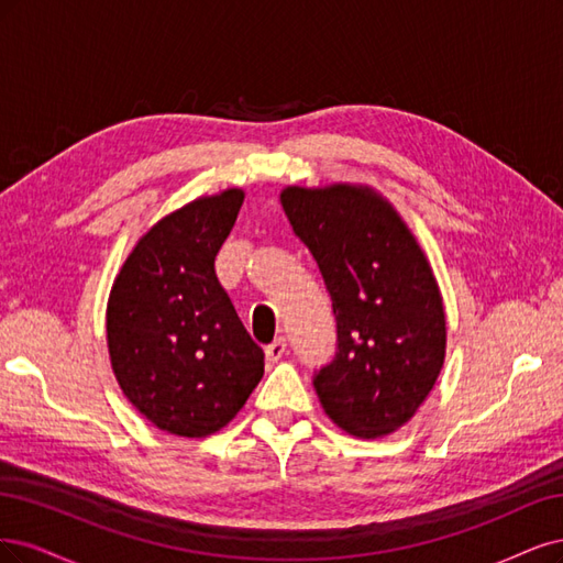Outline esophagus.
Instances as JSON below:
<instances>
[{
    "instance_id": "obj_1",
    "label": "esophagus",
    "mask_w": 563,
    "mask_h": 563,
    "mask_svg": "<svg viewBox=\"0 0 563 563\" xmlns=\"http://www.w3.org/2000/svg\"><path fill=\"white\" fill-rule=\"evenodd\" d=\"M285 351H287V343H285L283 336H278L276 341H271L268 346H266V357H268L271 362H278V360L285 355Z\"/></svg>"
}]
</instances>
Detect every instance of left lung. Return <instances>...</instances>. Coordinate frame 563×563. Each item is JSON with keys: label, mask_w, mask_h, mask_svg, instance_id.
Returning <instances> with one entry per match:
<instances>
[{"label": "left lung", "mask_w": 563, "mask_h": 563, "mask_svg": "<svg viewBox=\"0 0 563 563\" xmlns=\"http://www.w3.org/2000/svg\"><path fill=\"white\" fill-rule=\"evenodd\" d=\"M280 203L332 297L336 353L313 374L320 405L355 438L388 434L423 405L444 365L432 268L402 217L369 187H287Z\"/></svg>", "instance_id": "obj_1"}]
</instances>
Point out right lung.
I'll use <instances>...</instances> for the list:
<instances>
[{"label": "right lung", "instance_id": "1", "mask_svg": "<svg viewBox=\"0 0 563 563\" xmlns=\"http://www.w3.org/2000/svg\"><path fill=\"white\" fill-rule=\"evenodd\" d=\"M243 198L227 189L163 217L121 266L107 303V346L123 395L179 438L224 428L264 376V351L214 274Z\"/></svg>", "mask_w": 563, "mask_h": 563}]
</instances>
